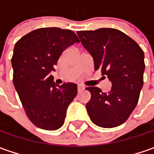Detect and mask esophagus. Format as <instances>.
<instances>
[{
  "mask_svg": "<svg viewBox=\"0 0 154 154\" xmlns=\"http://www.w3.org/2000/svg\"><path fill=\"white\" fill-rule=\"evenodd\" d=\"M83 89H84V87L83 86H82V85H79L78 86V91L80 92V91H82Z\"/></svg>",
  "mask_w": 154,
  "mask_h": 154,
  "instance_id": "34e87169",
  "label": "esophagus"
}]
</instances>
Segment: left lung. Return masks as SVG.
<instances>
[{
	"label": "left lung",
	"mask_w": 154,
	"mask_h": 154,
	"mask_svg": "<svg viewBox=\"0 0 154 154\" xmlns=\"http://www.w3.org/2000/svg\"><path fill=\"white\" fill-rule=\"evenodd\" d=\"M77 35L93 57L94 70L102 69L103 75L111 82L108 93L97 87L86 88L91 94L86 104L88 116L97 126H118L126 121L137 103L144 84V51L133 39L116 29L82 30Z\"/></svg>",
	"instance_id": "obj_1"
}]
</instances>
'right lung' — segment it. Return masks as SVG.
<instances>
[{"label": "right lung", "instance_id": "add662e5", "mask_svg": "<svg viewBox=\"0 0 154 154\" xmlns=\"http://www.w3.org/2000/svg\"><path fill=\"white\" fill-rule=\"evenodd\" d=\"M77 42L73 31L52 27L35 29L15 45L11 60L14 86L28 118L40 129L60 128L77 94L75 83L57 85L50 74L61 53Z\"/></svg>", "mask_w": 154, "mask_h": 154}]
</instances>
